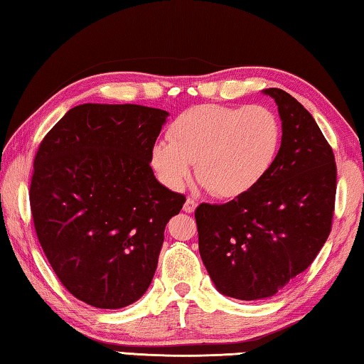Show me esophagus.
<instances>
[{"instance_id":"34e87169","label":"esophagus","mask_w":364,"mask_h":364,"mask_svg":"<svg viewBox=\"0 0 364 364\" xmlns=\"http://www.w3.org/2000/svg\"><path fill=\"white\" fill-rule=\"evenodd\" d=\"M195 208H197V202H195V198H191L188 197L186 200V203H183V212L187 213H193Z\"/></svg>"}]
</instances>
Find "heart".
<instances>
[{"mask_svg":"<svg viewBox=\"0 0 364 364\" xmlns=\"http://www.w3.org/2000/svg\"><path fill=\"white\" fill-rule=\"evenodd\" d=\"M169 141L152 147L151 164L173 191L195 173L218 198H240L259 186L276 164L282 126L272 109L200 105L178 114Z\"/></svg>","mask_w":364,"mask_h":364,"instance_id":"heart-1","label":"heart"}]
</instances>
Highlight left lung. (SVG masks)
Returning a JSON list of instances; mask_svg holds the SVG:
<instances>
[{
    "instance_id": "left-lung-1",
    "label": "left lung",
    "mask_w": 364,
    "mask_h": 364,
    "mask_svg": "<svg viewBox=\"0 0 364 364\" xmlns=\"http://www.w3.org/2000/svg\"><path fill=\"white\" fill-rule=\"evenodd\" d=\"M274 98L282 144L264 181L245 197L195 210L198 251L223 296L259 300L312 264L331 230L335 156L307 109L281 88Z\"/></svg>"
}]
</instances>
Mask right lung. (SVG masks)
Returning a JSON list of instances; mask_svg holds the SVG:
<instances>
[{"label": "right lung", "mask_w": 364, "mask_h": 364, "mask_svg": "<svg viewBox=\"0 0 364 364\" xmlns=\"http://www.w3.org/2000/svg\"><path fill=\"white\" fill-rule=\"evenodd\" d=\"M167 117L141 105H78L36 154L29 202L39 243L67 291L97 309L143 297L166 225L186 203L149 166Z\"/></svg>", "instance_id": "1"}]
</instances>
